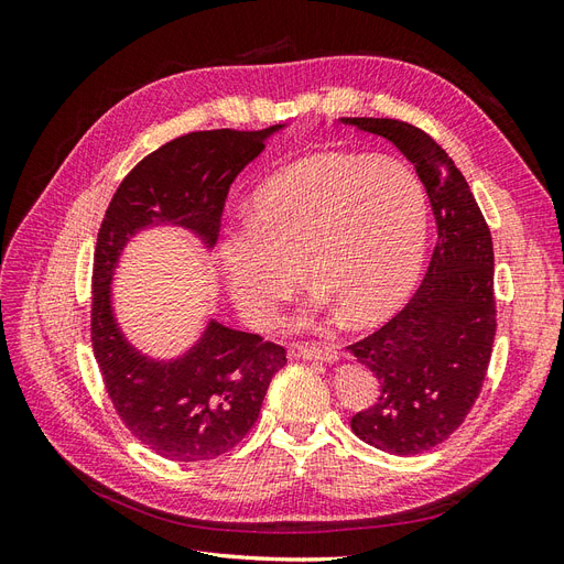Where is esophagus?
I'll return each instance as SVG.
<instances>
[{"label":"esophagus","instance_id":"1","mask_svg":"<svg viewBox=\"0 0 564 564\" xmlns=\"http://www.w3.org/2000/svg\"><path fill=\"white\" fill-rule=\"evenodd\" d=\"M294 357L301 360H317V362H338L336 348H317V346H299L292 350Z\"/></svg>","mask_w":564,"mask_h":564}]
</instances>
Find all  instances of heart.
<instances>
[{
  "label": "heart",
  "mask_w": 564,
  "mask_h": 564,
  "mask_svg": "<svg viewBox=\"0 0 564 564\" xmlns=\"http://www.w3.org/2000/svg\"><path fill=\"white\" fill-rule=\"evenodd\" d=\"M429 199L392 158L322 152L270 176L249 216L226 230L218 261L228 294L253 324L296 292L301 268L319 292L299 313L313 327L336 313L365 327L395 313L425 259Z\"/></svg>",
  "instance_id": "heart-1"
}]
</instances>
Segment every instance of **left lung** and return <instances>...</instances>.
I'll return each mask as SVG.
<instances>
[{
    "label": "left lung",
    "instance_id": "8db88e82",
    "mask_svg": "<svg viewBox=\"0 0 564 564\" xmlns=\"http://www.w3.org/2000/svg\"><path fill=\"white\" fill-rule=\"evenodd\" d=\"M340 124L381 135L416 166L437 226L412 301L348 346L379 381L377 402L350 419L352 433L381 452L412 456L445 442L482 390L497 334L491 235L464 174L429 133L400 119L340 117Z\"/></svg>",
    "mask_w": 564,
    "mask_h": 564
}]
</instances>
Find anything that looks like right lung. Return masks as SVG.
Here are the masks:
<instances>
[{
    "mask_svg": "<svg viewBox=\"0 0 564 564\" xmlns=\"http://www.w3.org/2000/svg\"><path fill=\"white\" fill-rule=\"evenodd\" d=\"M195 131L150 152L119 183L94 251L91 344L106 390L127 429L169 460H207L232 449L259 419L284 348L216 322L176 357H152L119 327L112 282L119 259L148 228H181L214 249L230 183L272 133Z\"/></svg>",
    "mask_w": 564,
    "mask_h": 564,
    "instance_id": "1",
    "label": "right lung"
}]
</instances>
